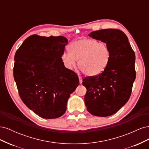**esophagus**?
<instances>
[{
  "label": "esophagus",
  "mask_w": 149,
  "mask_h": 149,
  "mask_svg": "<svg viewBox=\"0 0 149 149\" xmlns=\"http://www.w3.org/2000/svg\"><path fill=\"white\" fill-rule=\"evenodd\" d=\"M79 83L81 84L82 81H83V78L81 76H79Z\"/></svg>",
  "instance_id": "obj_1"
}]
</instances>
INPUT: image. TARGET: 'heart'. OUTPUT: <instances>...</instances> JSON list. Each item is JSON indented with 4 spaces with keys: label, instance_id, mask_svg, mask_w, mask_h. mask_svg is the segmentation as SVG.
Instances as JSON below:
<instances>
[{
    "label": "heart",
    "instance_id": "1",
    "mask_svg": "<svg viewBox=\"0 0 149 149\" xmlns=\"http://www.w3.org/2000/svg\"><path fill=\"white\" fill-rule=\"evenodd\" d=\"M70 53L65 52L61 60L68 69L76 66L88 76L94 77L101 74L106 70L111 59V52L107 45L97 40L80 38L76 39L68 47Z\"/></svg>",
    "mask_w": 149,
    "mask_h": 149
}]
</instances>
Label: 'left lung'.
I'll use <instances>...</instances> for the list:
<instances>
[{"label": "left lung", "instance_id": "left-lung-1", "mask_svg": "<svg viewBox=\"0 0 149 149\" xmlns=\"http://www.w3.org/2000/svg\"><path fill=\"white\" fill-rule=\"evenodd\" d=\"M88 35L107 45L111 59L101 74L83 79L87 89L85 105L92 115L107 117L118 112L131 95L136 77V56L127 37L120 30H100Z\"/></svg>", "mask_w": 149, "mask_h": 149}]
</instances>
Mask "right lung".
Wrapping results in <instances>:
<instances>
[{
  "instance_id": "obj_1",
  "label": "right lung",
  "mask_w": 149,
  "mask_h": 149,
  "mask_svg": "<svg viewBox=\"0 0 149 149\" xmlns=\"http://www.w3.org/2000/svg\"><path fill=\"white\" fill-rule=\"evenodd\" d=\"M67 43L62 36L33 35L15 53L13 77L20 97L42 118L63 115L70 94L79 84L78 75L61 60Z\"/></svg>"
}]
</instances>
